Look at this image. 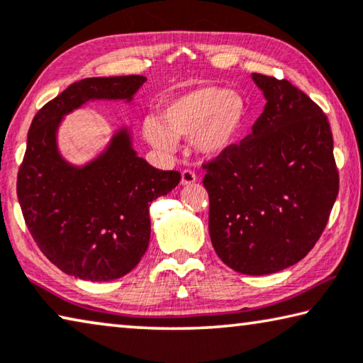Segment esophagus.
Here are the masks:
<instances>
[{"instance_id": "34e87169", "label": "esophagus", "mask_w": 363, "mask_h": 363, "mask_svg": "<svg viewBox=\"0 0 363 363\" xmlns=\"http://www.w3.org/2000/svg\"><path fill=\"white\" fill-rule=\"evenodd\" d=\"M198 180V177H196V174H194L193 170H183L182 172V185L185 186V185H193L194 182Z\"/></svg>"}]
</instances>
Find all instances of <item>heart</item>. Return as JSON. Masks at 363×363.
Instances as JSON below:
<instances>
[{"instance_id":"obj_1","label":"heart","mask_w":363,"mask_h":363,"mask_svg":"<svg viewBox=\"0 0 363 363\" xmlns=\"http://www.w3.org/2000/svg\"><path fill=\"white\" fill-rule=\"evenodd\" d=\"M162 123L146 118L143 135L160 150L175 147L177 139L191 136L201 157L216 160L232 152L248 126V107L240 94L224 86L199 84L167 100Z\"/></svg>"}]
</instances>
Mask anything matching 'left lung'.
Listing matches in <instances>:
<instances>
[{"instance_id": "left-lung-1", "label": "left lung", "mask_w": 363, "mask_h": 363, "mask_svg": "<svg viewBox=\"0 0 363 363\" xmlns=\"http://www.w3.org/2000/svg\"><path fill=\"white\" fill-rule=\"evenodd\" d=\"M266 99L252 133L206 164L209 235L219 258L248 276L305 258L339 191L333 135L323 110L291 82L252 74Z\"/></svg>"}]
</instances>
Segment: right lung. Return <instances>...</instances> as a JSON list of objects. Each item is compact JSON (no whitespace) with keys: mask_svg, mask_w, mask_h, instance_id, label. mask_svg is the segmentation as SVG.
Returning <instances> with one entry per match:
<instances>
[{"mask_svg":"<svg viewBox=\"0 0 363 363\" xmlns=\"http://www.w3.org/2000/svg\"><path fill=\"white\" fill-rule=\"evenodd\" d=\"M144 76L87 77L65 89L33 116L18 174L22 216L42 253L66 274L92 282L135 269L150 238L149 206L178 183L175 170H159L133 149L121 126L102 152L84 165L61 155L65 115L91 100L130 104Z\"/></svg>","mask_w":363,"mask_h":363,"instance_id":"right-lung-1","label":"right lung"}]
</instances>
